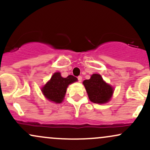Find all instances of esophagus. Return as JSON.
<instances>
[{"label":"esophagus","mask_w":150,"mask_h":150,"mask_svg":"<svg viewBox=\"0 0 150 150\" xmlns=\"http://www.w3.org/2000/svg\"><path fill=\"white\" fill-rule=\"evenodd\" d=\"M77 80H78V81L79 82H82V76H78L77 77Z\"/></svg>","instance_id":"1"}]
</instances>
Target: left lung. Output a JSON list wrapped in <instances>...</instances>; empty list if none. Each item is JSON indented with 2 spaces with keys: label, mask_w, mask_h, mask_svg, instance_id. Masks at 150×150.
Instances as JSON below:
<instances>
[{
  "label": "left lung",
  "mask_w": 150,
  "mask_h": 150,
  "mask_svg": "<svg viewBox=\"0 0 150 150\" xmlns=\"http://www.w3.org/2000/svg\"><path fill=\"white\" fill-rule=\"evenodd\" d=\"M83 85L89 100L96 104H105L110 101L113 88L106 83L99 74H93L89 80H84Z\"/></svg>",
  "instance_id": "obj_1"
}]
</instances>
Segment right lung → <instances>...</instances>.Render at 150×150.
<instances>
[{
	"mask_svg": "<svg viewBox=\"0 0 150 150\" xmlns=\"http://www.w3.org/2000/svg\"><path fill=\"white\" fill-rule=\"evenodd\" d=\"M76 81L77 77L73 75L63 77L61 73L57 72L53 74L51 80L42 87V92L49 101L60 104L63 101L68 85Z\"/></svg>",
	"mask_w": 150,
	"mask_h": 150,
	"instance_id": "obj_1",
	"label": "right lung"
}]
</instances>
